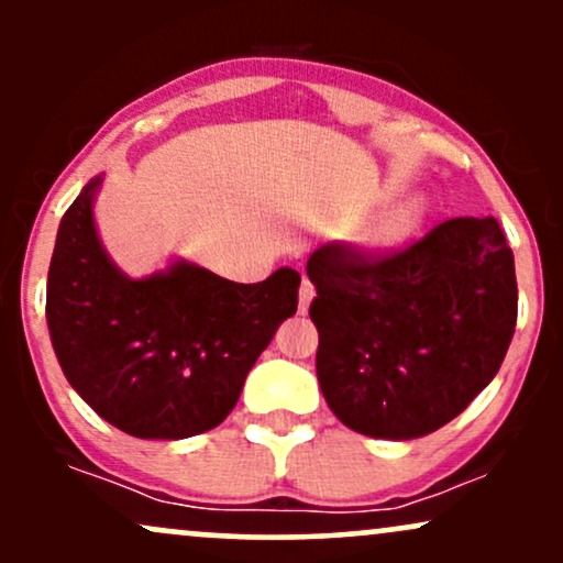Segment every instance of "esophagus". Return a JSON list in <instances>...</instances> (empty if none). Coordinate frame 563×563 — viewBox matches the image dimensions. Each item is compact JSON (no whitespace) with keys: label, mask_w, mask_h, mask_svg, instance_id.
I'll list each match as a JSON object with an SVG mask.
<instances>
[{"label":"esophagus","mask_w":563,"mask_h":563,"mask_svg":"<svg viewBox=\"0 0 563 563\" xmlns=\"http://www.w3.org/2000/svg\"><path fill=\"white\" fill-rule=\"evenodd\" d=\"M312 299H314V286L307 280V277H303L301 288H299V312L301 314H307V309H309V303H312Z\"/></svg>","instance_id":"1"}]
</instances>
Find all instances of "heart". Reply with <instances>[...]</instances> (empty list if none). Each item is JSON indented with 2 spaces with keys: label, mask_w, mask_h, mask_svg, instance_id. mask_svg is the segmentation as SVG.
<instances>
[{
  "label": "heart",
  "mask_w": 563,
  "mask_h": 563,
  "mask_svg": "<svg viewBox=\"0 0 563 563\" xmlns=\"http://www.w3.org/2000/svg\"><path fill=\"white\" fill-rule=\"evenodd\" d=\"M423 209L418 200H405V203H397L394 209L384 211V214L376 217L371 222V228L365 230L363 245L373 251L394 249V245L405 243L412 232L421 224Z\"/></svg>",
  "instance_id": "b5f03b06"
}]
</instances>
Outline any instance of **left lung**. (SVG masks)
Returning <instances> with one entry per match:
<instances>
[{
    "instance_id": "1",
    "label": "left lung",
    "mask_w": 563,
    "mask_h": 563,
    "mask_svg": "<svg viewBox=\"0 0 563 563\" xmlns=\"http://www.w3.org/2000/svg\"><path fill=\"white\" fill-rule=\"evenodd\" d=\"M307 275L322 397L357 434L442 429L495 378L514 339V251L493 217L448 219L386 256L322 245Z\"/></svg>"
}]
</instances>
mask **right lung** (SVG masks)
Instances as JSON below:
<instances>
[{"mask_svg": "<svg viewBox=\"0 0 563 563\" xmlns=\"http://www.w3.org/2000/svg\"><path fill=\"white\" fill-rule=\"evenodd\" d=\"M89 179L63 214L47 275V325L68 384L100 418L140 439L214 429L283 320L301 275L280 267L232 283L185 260L147 277L111 262L95 228Z\"/></svg>", "mask_w": 563, "mask_h": 563, "instance_id": "1", "label": "right lung"}]
</instances>
